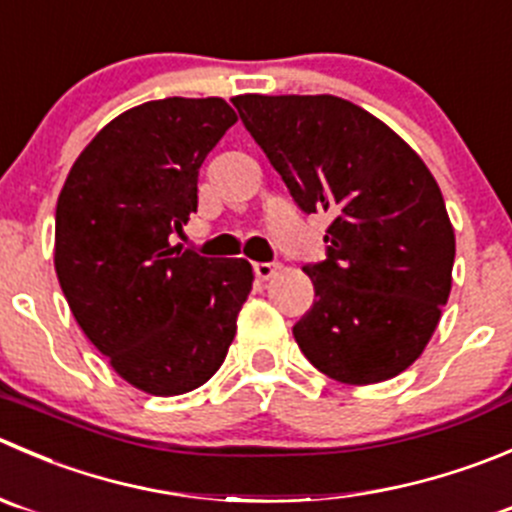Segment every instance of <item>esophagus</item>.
<instances>
[{
    "instance_id": "esophagus-1",
    "label": "esophagus",
    "mask_w": 512,
    "mask_h": 512,
    "mask_svg": "<svg viewBox=\"0 0 512 512\" xmlns=\"http://www.w3.org/2000/svg\"><path fill=\"white\" fill-rule=\"evenodd\" d=\"M277 270H280L277 262H255V275L260 277V280H270Z\"/></svg>"
}]
</instances>
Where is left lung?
<instances>
[{
	"label": "left lung",
	"mask_w": 512,
	"mask_h": 512,
	"mask_svg": "<svg viewBox=\"0 0 512 512\" xmlns=\"http://www.w3.org/2000/svg\"><path fill=\"white\" fill-rule=\"evenodd\" d=\"M302 212H327V257L302 270L315 302L292 335L347 385L413 365L453 285L455 232L425 162L388 124L332 94L232 97Z\"/></svg>",
	"instance_id": "left-lung-1"
}]
</instances>
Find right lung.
Listing matches in <instances>:
<instances>
[{
	"mask_svg": "<svg viewBox=\"0 0 512 512\" xmlns=\"http://www.w3.org/2000/svg\"><path fill=\"white\" fill-rule=\"evenodd\" d=\"M235 122L220 97L132 107L84 147L59 192L54 270L69 310L122 380L160 398L220 370L252 290L247 260L170 245L197 212L202 162Z\"/></svg>",
	"mask_w": 512,
	"mask_h": 512,
	"instance_id": "1",
	"label": "right lung"
}]
</instances>
